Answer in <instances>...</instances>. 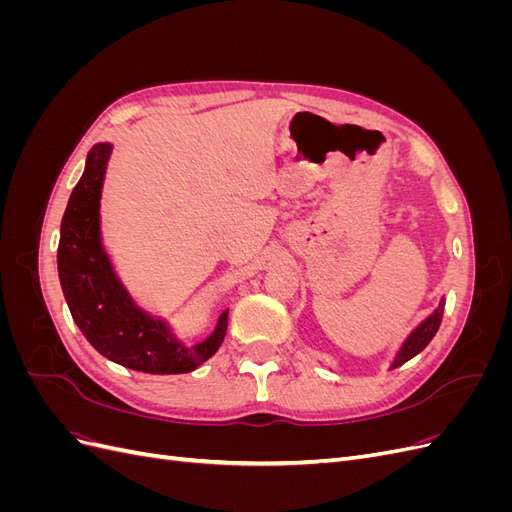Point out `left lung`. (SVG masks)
<instances>
[{"label": "left lung", "mask_w": 512, "mask_h": 512, "mask_svg": "<svg viewBox=\"0 0 512 512\" xmlns=\"http://www.w3.org/2000/svg\"><path fill=\"white\" fill-rule=\"evenodd\" d=\"M442 316H444V301H440V305H438L436 312H433V314H431V316L421 324V327H416V329H414V333L406 339V344H404V348H401V352H399V356L395 359L393 367L404 365L406 361H410V359H412V356H416L418 352L427 348V344L431 342L433 335H436V333H438V329H440Z\"/></svg>", "instance_id": "obj_1"}]
</instances>
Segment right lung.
Returning a JSON list of instances; mask_svg holds the SVG:
<instances>
[{"instance_id": "add662e5", "label": "right lung", "mask_w": 512, "mask_h": 512, "mask_svg": "<svg viewBox=\"0 0 512 512\" xmlns=\"http://www.w3.org/2000/svg\"><path fill=\"white\" fill-rule=\"evenodd\" d=\"M108 156L106 143L87 153L85 173L68 200L57 247L61 290L81 333L106 359L147 374H188L222 346L228 312L205 342L185 348L130 301L100 245L98 209Z\"/></svg>"}]
</instances>
